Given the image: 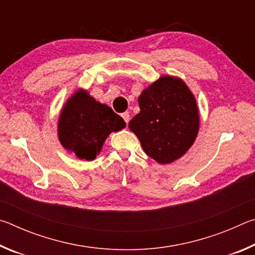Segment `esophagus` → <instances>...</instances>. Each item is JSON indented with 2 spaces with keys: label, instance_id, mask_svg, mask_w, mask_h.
Segmentation results:
<instances>
[{
  "label": "esophagus",
  "instance_id": "1",
  "mask_svg": "<svg viewBox=\"0 0 255 255\" xmlns=\"http://www.w3.org/2000/svg\"><path fill=\"white\" fill-rule=\"evenodd\" d=\"M122 117L124 118L125 123H126V124L128 125L129 119H130V116H129V112H124V114H122Z\"/></svg>",
  "mask_w": 255,
  "mask_h": 255
}]
</instances>
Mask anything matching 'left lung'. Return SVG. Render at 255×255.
<instances>
[{"instance_id": "left-lung-1", "label": "left lung", "mask_w": 255, "mask_h": 255, "mask_svg": "<svg viewBox=\"0 0 255 255\" xmlns=\"http://www.w3.org/2000/svg\"><path fill=\"white\" fill-rule=\"evenodd\" d=\"M140 111L129 129L145 153L159 164H169L188 152L199 131L196 98L179 77L164 75L138 98Z\"/></svg>"}]
</instances>
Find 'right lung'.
Masks as SVG:
<instances>
[{
  "mask_svg": "<svg viewBox=\"0 0 255 255\" xmlns=\"http://www.w3.org/2000/svg\"><path fill=\"white\" fill-rule=\"evenodd\" d=\"M126 127L124 119L107 105L96 101L85 90L68 99L58 119V139L77 157L92 161L112 131Z\"/></svg>",
  "mask_w": 255,
  "mask_h": 255,
  "instance_id": "right-lung-1",
  "label": "right lung"
}]
</instances>
